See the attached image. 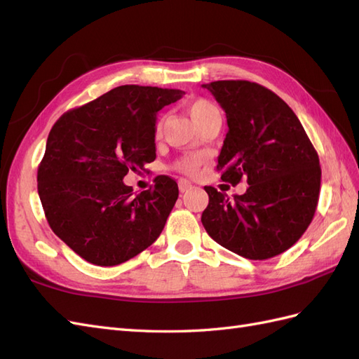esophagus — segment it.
Returning a JSON list of instances; mask_svg holds the SVG:
<instances>
[{
  "mask_svg": "<svg viewBox=\"0 0 359 359\" xmlns=\"http://www.w3.org/2000/svg\"><path fill=\"white\" fill-rule=\"evenodd\" d=\"M193 186H191V182L189 181V180H184V178H181L180 181H178V189H180V191H189L190 189H191Z\"/></svg>",
  "mask_w": 359,
  "mask_h": 359,
  "instance_id": "1",
  "label": "esophagus"
}]
</instances>
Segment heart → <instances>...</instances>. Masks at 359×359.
Returning <instances> with one entry per match:
<instances>
[{"instance_id":"heart-1","label":"heart","mask_w":359,"mask_h":359,"mask_svg":"<svg viewBox=\"0 0 359 359\" xmlns=\"http://www.w3.org/2000/svg\"><path fill=\"white\" fill-rule=\"evenodd\" d=\"M187 109H189V114L191 115V118L194 119V123L199 124L206 115L215 109V106L205 99H194V100L189 102ZM157 128L160 130V126ZM202 163H203L202 154H190V156L181 157L180 160H177L175 169H178L182 173H187V175H196L202 166Z\"/></svg>"}]
</instances>
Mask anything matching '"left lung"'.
I'll return each mask as SVG.
<instances>
[{
    "instance_id": "8db88e82",
    "label": "left lung",
    "mask_w": 359,
    "mask_h": 359,
    "mask_svg": "<svg viewBox=\"0 0 359 359\" xmlns=\"http://www.w3.org/2000/svg\"><path fill=\"white\" fill-rule=\"evenodd\" d=\"M227 118L217 170L248 189L232 199L205 187V231L224 248L264 260L286 252L307 231L320 191L319 156L298 116L280 97L248 81L202 85Z\"/></svg>"
}]
</instances>
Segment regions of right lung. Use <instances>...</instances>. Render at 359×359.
I'll return each instance as SVG.
<instances>
[{
	"label": "right lung",
	"instance_id": "1",
	"mask_svg": "<svg viewBox=\"0 0 359 359\" xmlns=\"http://www.w3.org/2000/svg\"><path fill=\"white\" fill-rule=\"evenodd\" d=\"M181 90L121 85L60 116L37 170L39 196L58 238L86 262L115 266L153 244L178 199L160 175L133 194L128 170L156 160L157 112Z\"/></svg>",
	"mask_w": 359,
	"mask_h": 359
}]
</instances>
